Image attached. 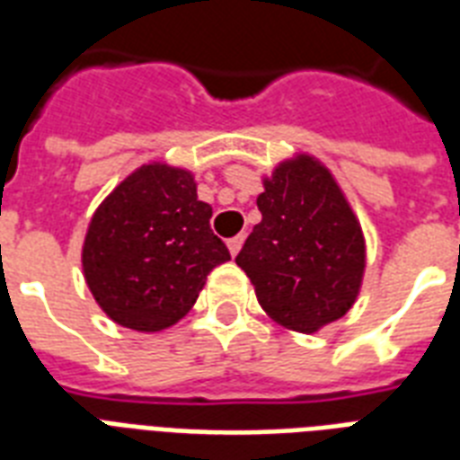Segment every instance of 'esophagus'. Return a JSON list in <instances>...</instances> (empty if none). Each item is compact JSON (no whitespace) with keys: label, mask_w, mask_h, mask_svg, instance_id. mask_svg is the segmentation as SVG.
Instances as JSON below:
<instances>
[{"label":"esophagus","mask_w":460,"mask_h":460,"mask_svg":"<svg viewBox=\"0 0 460 460\" xmlns=\"http://www.w3.org/2000/svg\"><path fill=\"white\" fill-rule=\"evenodd\" d=\"M243 241H245L243 234H238V236H234V238H229V241H226V245H229L231 255H238V251L243 248Z\"/></svg>","instance_id":"esophagus-1"}]
</instances>
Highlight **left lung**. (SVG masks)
I'll list each match as a JSON object with an SVG mask.
<instances>
[{"label":"left lung","instance_id":"8db88e82","mask_svg":"<svg viewBox=\"0 0 460 460\" xmlns=\"http://www.w3.org/2000/svg\"><path fill=\"white\" fill-rule=\"evenodd\" d=\"M258 195L236 265L277 324L313 334L349 313L363 287L365 236L334 173L307 153L281 159Z\"/></svg>","mask_w":460,"mask_h":460}]
</instances>
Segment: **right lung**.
<instances>
[{"instance_id": "right-lung-1", "label": "right lung", "mask_w": 460, "mask_h": 460, "mask_svg": "<svg viewBox=\"0 0 460 460\" xmlns=\"http://www.w3.org/2000/svg\"><path fill=\"white\" fill-rule=\"evenodd\" d=\"M193 172L147 162L111 190L90 219L81 265L110 320L162 332L186 317L229 248L209 229Z\"/></svg>"}]
</instances>
